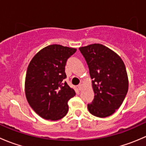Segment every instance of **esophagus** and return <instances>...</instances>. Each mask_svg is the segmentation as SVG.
Masks as SVG:
<instances>
[{"label":"esophagus","instance_id":"34e87169","mask_svg":"<svg viewBox=\"0 0 146 146\" xmlns=\"http://www.w3.org/2000/svg\"><path fill=\"white\" fill-rule=\"evenodd\" d=\"M78 88L79 90H81L82 89V84H79L78 85Z\"/></svg>","mask_w":146,"mask_h":146}]
</instances>
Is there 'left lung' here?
<instances>
[{
  "label": "left lung",
  "mask_w": 146,
  "mask_h": 146,
  "mask_svg": "<svg viewBox=\"0 0 146 146\" xmlns=\"http://www.w3.org/2000/svg\"><path fill=\"white\" fill-rule=\"evenodd\" d=\"M92 79L95 97L88 108L92 115L107 117L118 110L129 89L126 66L118 54L100 44L80 47Z\"/></svg>",
  "instance_id": "8db88e82"
}]
</instances>
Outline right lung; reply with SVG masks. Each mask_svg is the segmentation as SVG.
I'll list each match as a JSON object with an SVG mask.
<instances>
[{"instance_id":"obj_1","label":"right lung","mask_w":146,"mask_h":146,"mask_svg":"<svg viewBox=\"0 0 146 146\" xmlns=\"http://www.w3.org/2000/svg\"><path fill=\"white\" fill-rule=\"evenodd\" d=\"M76 48L53 44L46 46L32 58L25 78V95L32 110L47 120L56 121L68 111V101L76 95L69 87L65 66Z\"/></svg>"}]
</instances>
